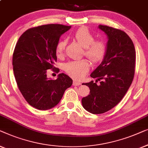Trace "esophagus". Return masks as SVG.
Here are the masks:
<instances>
[{
	"instance_id": "34e87169",
	"label": "esophagus",
	"mask_w": 148,
	"mask_h": 148,
	"mask_svg": "<svg viewBox=\"0 0 148 148\" xmlns=\"http://www.w3.org/2000/svg\"><path fill=\"white\" fill-rule=\"evenodd\" d=\"M80 84H81V82H78V81H76L75 80L73 81L74 86H79V85H80Z\"/></svg>"
}]
</instances>
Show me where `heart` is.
<instances>
[{
	"mask_svg": "<svg viewBox=\"0 0 148 148\" xmlns=\"http://www.w3.org/2000/svg\"><path fill=\"white\" fill-rule=\"evenodd\" d=\"M74 38L84 47V56L92 62H101L107 53V46L103 40H95V36L86 27L78 29L74 34ZM66 39L60 40L56 46L58 57L63 55L66 46ZM64 70L73 78L82 79L90 69V64L86 60L72 61L64 65Z\"/></svg>",
	"mask_w": 148,
	"mask_h": 148,
	"instance_id": "b5f03b06",
	"label": "heart"
}]
</instances>
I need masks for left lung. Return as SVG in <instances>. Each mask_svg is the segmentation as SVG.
<instances>
[{
    "mask_svg": "<svg viewBox=\"0 0 148 148\" xmlns=\"http://www.w3.org/2000/svg\"><path fill=\"white\" fill-rule=\"evenodd\" d=\"M107 35V50L101 64L90 74L96 82L83 83L90 88V95L82 98L83 107L92 114L107 112L117 105L127 92L135 74L136 49L125 32L99 25ZM98 80H101L99 85Z\"/></svg>",
    "mask_w": 148,
    "mask_h": 148,
    "instance_id": "1",
    "label": "left lung"
}]
</instances>
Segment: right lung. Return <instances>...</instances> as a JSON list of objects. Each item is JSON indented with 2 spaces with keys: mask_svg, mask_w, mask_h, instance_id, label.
Returning a JSON list of instances; mask_svg holds the SVG:
<instances>
[{
  "mask_svg": "<svg viewBox=\"0 0 148 148\" xmlns=\"http://www.w3.org/2000/svg\"><path fill=\"white\" fill-rule=\"evenodd\" d=\"M71 26L49 24L29 29L21 35L12 55L13 72L20 92L31 106L47 110L58 105L72 80L64 73L56 80L47 78L54 70L56 46Z\"/></svg>",
  "mask_w": 148,
  "mask_h": 148,
  "instance_id": "1",
  "label": "right lung"
}]
</instances>
